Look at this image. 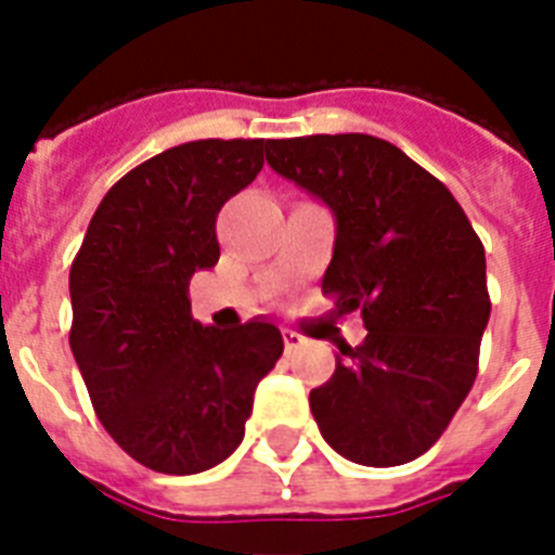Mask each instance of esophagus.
<instances>
[{"label": "esophagus", "instance_id": "esophagus-1", "mask_svg": "<svg viewBox=\"0 0 555 555\" xmlns=\"http://www.w3.org/2000/svg\"><path fill=\"white\" fill-rule=\"evenodd\" d=\"M282 339H285V351H296V348L305 343V337H299V334L291 328H282Z\"/></svg>", "mask_w": 555, "mask_h": 555}]
</instances>
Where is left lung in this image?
I'll use <instances>...</instances> for the list:
<instances>
[{"mask_svg": "<svg viewBox=\"0 0 555 555\" xmlns=\"http://www.w3.org/2000/svg\"><path fill=\"white\" fill-rule=\"evenodd\" d=\"M268 164L325 204L337 242L322 294L360 311L365 339L339 346L311 391L328 447L363 466H400L443 435L478 374L487 259L438 178L371 134L268 141Z\"/></svg>", "mask_w": 555, "mask_h": 555, "instance_id": "8db88e82", "label": "left lung"}]
</instances>
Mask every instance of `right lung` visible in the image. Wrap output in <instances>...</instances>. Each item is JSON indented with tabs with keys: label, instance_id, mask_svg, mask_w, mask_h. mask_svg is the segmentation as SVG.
Listing matches in <instances>:
<instances>
[{
	"label": "right lung",
	"instance_id": "add662e5",
	"mask_svg": "<svg viewBox=\"0 0 555 555\" xmlns=\"http://www.w3.org/2000/svg\"><path fill=\"white\" fill-rule=\"evenodd\" d=\"M268 141H192L126 172L74 256L72 354L100 423L155 473L195 475L244 438L253 391L285 351L273 322L192 320L190 279L218 261V209L264 167Z\"/></svg>",
	"mask_w": 555,
	"mask_h": 555
}]
</instances>
